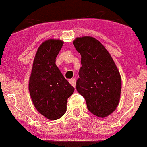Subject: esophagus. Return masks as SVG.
<instances>
[{
	"label": "esophagus",
	"mask_w": 147,
	"mask_h": 147,
	"mask_svg": "<svg viewBox=\"0 0 147 147\" xmlns=\"http://www.w3.org/2000/svg\"><path fill=\"white\" fill-rule=\"evenodd\" d=\"M69 83L73 86V87H76V79L75 78H71L69 80Z\"/></svg>",
	"instance_id": "34e87169"
}]
</instances>
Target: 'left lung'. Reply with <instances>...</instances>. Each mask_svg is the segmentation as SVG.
<instances>
[{
  "label": "left lung",
  "mask_w": 147,
  "mask_h": 147,
  "mask_svg": "<svg viewBox=\"0 0 147 147\" xmlns=\"http://www.w3.org/2000/svg\"><path fill=\"white\" fill-rule=\"evenodd\" d=\"M74 46L82 56L76 82L78 92L85 99L88 110L105 118L115 110L120 100L121 78L110 53L90 36L76 38Z\"/></svg>",
  "instance_id": "obj_1"
}]
</instances>
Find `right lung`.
Wrapping results in <instances>:
<instances>
[{
  "mask_svg": "<svg viewBox=\"0 0 147 147\" xmlns=\"http://www.w3.org/2000/svg\"><path fill=\"white\" fill-rule=\"evenodd\" d=\"M63 43L59 39H48L39 46L28 80L34 107L50 120L59 119L65 114L68 98L75 90L56 65Z\"/></svg>",
  "mask_w": 147,
  "mask_h": 147,
  "instance_id": "1",
  "label": "right lung"
}]
</instances>
